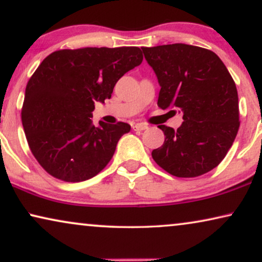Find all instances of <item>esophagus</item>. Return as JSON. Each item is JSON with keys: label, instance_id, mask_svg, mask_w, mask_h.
Segmentation results:
<instances>
[{"label": "esophagus", "instance_id": "esophagus-1", "mask_svg": "<svg viewBox=\"0 0 262 262\" xmlns=\"http://www.w3.org/2000/svg\"><path fill=\"white\" fill-rule=\"evenodd\" d=\"M146 127H148V126H146V125H144V124H134V125H132V128H134L135 131H143V130H145Z\"/></svg>", "mask_w": 262, "mask_h": 262}]
</instances>
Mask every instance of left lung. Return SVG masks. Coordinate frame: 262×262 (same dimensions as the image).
I'll return each instance as SVG.
<instances>
[{
  "label": "left lung",
  "mask_w": 262,
  "mask_h": 262,
  "mask_svg": "<svg viewBox=\"0 0 262 262\" xmlns=\"http://www.w3.org/2000/svg\"><path fill=\"white\" fill-rule=\"evenodd\" d=\"M161 87L157 105L182 114L164 134L155 162L178 178H195L212 170L231 148L239 127L237 89L227 67L210 50L187 44L142 48Z\"/></svg>",
  "instance_id": "1"
}]
</instances>
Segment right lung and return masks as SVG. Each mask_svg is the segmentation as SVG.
Returning a JSON list of instances; mask_svg holds the SVG:
<instances>
[{
  "mask_svg": "<svg viewBox=\"0 0 262 262\" xmlns=\"http://www.w3.org/2000/svg\"><path fill=\"white\" fill-rule=\"evenodd\" d=\"M143 60L139 48L59 50L40 63L26 85L21 111L30 149L50 175L80 182L99 174L131 126L93 124L118 80Z\"/></svg>",
  "mask_w": 262,
  "mask_h": 262,
  "instance_id": "right-lung-1",
  "label": "right lung"
}]
</instances>
